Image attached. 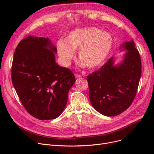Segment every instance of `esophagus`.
<instances>
[{
    "mask_svg": "<svg viewBox=\"0 0 154 154\" xmlns=\"http://www.w3.org/2000/svg\"><path fill=\"white\" fill-rule=\"evenodd\" d=\"M81 77V75L80 74H75V78H79Z\"/></svg>",
    "mask_w": 154,
    "mask_h": 154,
    "instance_id": "obj_1",
    "label": "esophagus"
}]
</instances>
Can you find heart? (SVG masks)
I'll list each match as a JSON object with an SVG mask.
<instances>
[{
    "label": "heart",
    "mask_w": 154,
    "mask_h": 154,
    "mask_svg": "<svg viewBox=\"0 0 154 154\" xmlns=\"http://www.w3.org/2000/svg\"><path fill=\"white\" fill-rule=\"evenodd\" d=\"M113 38L109 32L101 31L97 27H83L74 29L65 38V42L57 43V52L62 63L69 66L78 50L82 66L89 69L100 67L112 48Z\"/></svg>",
    "instance_id": "b5f03b06"
}]
</instances>
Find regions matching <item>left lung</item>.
Listing matches in <instances>:
<instances>
[{"mask_svg": "<svg viewBox=\"0 0 154 154\" xmlns=\"http://www.w3.org/2000/svg\"><path fill=\"white\" fill-rule=\"evenodd\" d=\"M122 45L127 51L122 62L114 66L112 57L87 77L91 105L106 116L119 115L131 105L141 76L140 54L134 41Z\"/></svg>", "mask_w": 154, "mask_h": 154, "instance_id": "obj_1", "label": "left lung"}]
</instances>
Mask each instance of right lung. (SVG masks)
<instances>
[{
  "label": "right lung",
  "instance_id": "1",
  "mask_svg": "<svg viewBox=\"0 0 154 154\" xmlns=\"http://www.w3.org/2000/svg\"><path fill=\"white\" fill-rule=\"evenodd\" d=\"M57 52L48 38L29 36L14 53L13 87L27 112L40 120L54 119L62 113L76 81L71 70L56 63Z\"/></svg>",
  "mask_w": 154,
  "mask_h": 154
}]
</instances>
